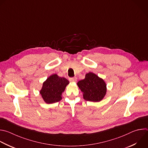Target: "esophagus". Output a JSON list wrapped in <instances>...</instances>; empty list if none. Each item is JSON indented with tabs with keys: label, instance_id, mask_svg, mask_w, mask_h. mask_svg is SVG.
<instances>
[{
	"label": "esophagus",
	"instance_id": "obj_1",
	"mask_svg": "<svg viewBox=\"0 0 148 148\" xmlns=\"http://www.w3.org/2000/svg\"><path fill=\"white\" fill-rule=\"evenodd\" d=\"M69 81L71 82H76L77 81V78L74 77V78H70L69 79Z\"/></svg>",
	"mask_w": 148,
	"mask_h": 148
}]
</instances>
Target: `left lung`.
Returning a JSON list of instances; mask_svg holds the SVG:
<instances>
[{
  "mask_svg": "<svg viewBox=\"0 0 148 148\" xmlns=\"http://www.w3.org/2000/svg\"><path fill=\"white\" fill-rule=\"evenodd\" d=\"M77 85L84 93V99L87 101L99 102L106 93L105 81L92 73L86 74L85 79L78 81Z\"/></svg>",
  "mask_w": 148,
  "mask_h": 148,
  "instance_id": "8db88e82",
  "label": "left lung"
}]
</instances>
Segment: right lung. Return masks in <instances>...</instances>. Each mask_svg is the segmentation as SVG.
Listing matches in <instances>:
<instances>
[{
	"label": "right lung",
	"mask_w": 148,
	"mask_h": 148,
	"mask_svg": "<svg viewBox=\"0 0 148 148\" xmlns=\"http://www.w3.org/2000/svg\"><path fill=\"white\" fill-rule=\"evenodd\" d=\"M69 84L66 78L53 74L43 82L40 93L46 103L58 102L62 100V93Z\"/></svg>",
	"instance_id": "1"
}]
</instances>
